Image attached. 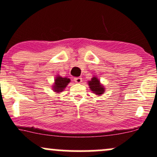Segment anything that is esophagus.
I'll list each match as a JSON object with an SVG mask.
<instances>
[{
    "label": "esophagus",
    "mask_w": 157,
    "mask_h": 157,
    "mask_svg": "<svg viewBox=\"0 0 157 157\" xmlns=\"http://www.w3.org/2000/svg\"><path fill=\"white\" fill-rule=\"evenodd\" d=\"M74 81L77 84H80L82 82V78L81 77H76V78H74Z\"/></svg>",
    "instance_id": "1"
}]
</instances>
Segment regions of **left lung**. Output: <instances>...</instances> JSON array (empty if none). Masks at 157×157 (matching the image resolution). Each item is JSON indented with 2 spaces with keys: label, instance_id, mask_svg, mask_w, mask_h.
Returning <instances> with one entry per match:
<instances>
[{
  "label": "left lung",
  "instance_id": "obj_1",
  "mask_svg": "<svg viewBox=\"0 0 157 157\" xmlns=\"http://www.w3.org/2000/svg\"><path fill=\"white\" fill-rule=\"evenodd\" d=\"M88 84L91 91H92L93 93L98 94V95H101L105 92L104 86L100 84V81L95 76H94L93 78L91 79V81H89Z\"/></svg>",
  "mask_w": 157,
  "mask_h": 157
}]
</instances>
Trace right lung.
Instances as JSON below:
<instances>
[{"instance_id":"add662e5","label":"right lung","mask_w":157,"mask_h":157,"mask_svg":"<svg viewBox=\"0 0 157 157\" xmlns=\"http://www.w3.org/2000/svg\"><path fill=\"white\" fill-rule=\"evenodd\" d=\"M71 82L70 78H63V77L57 75L55 80V84L53 86V90L55 92H63L64 89L66 87V86L68 84V83Z\"/></svg>"}]
</instances>
